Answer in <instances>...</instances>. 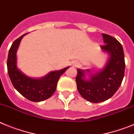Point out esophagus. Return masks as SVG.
I'll return each mask as SVG.
<instances>
[{"label": "esophagus", "instance_id": "obj_1", "mask_svg": "<svg viewBox=\"0 0 134 134\" xmlns=\"http://www.w3.org/2000/svg\"><path fill=\"white\" fill-rule=\"evenodd\" d=\"M77 63H73V66H77Z\"/></svg>", "mask_w": 134, "mask_h": 134}]
</instances>
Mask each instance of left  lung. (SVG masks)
I'll use <instances>...</instances> for the list:
<instances>
[{"label": "left lung", "mask_w": 134, "mask_h": 134, "mask_svg": "<svg viewBox=\"0 0 134 134\" xmlns=\"http://www.w3.org/2000/svg\"><path fill=\"white\" fill-rule=\"evenodd\" d=\"M102 36L105 44L101 46V49L108 56L103 68L95 72L91 69H77L78 91L91 103H99L111 98L121 85L125 73L122 45L111 36L103 33Z\"/></svg>", "instance_id": "left-lung-1"}]
</instances>
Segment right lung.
I'll list each match as a JSON object with an SVG mask.
<instances>
[{
    "label": "right lung",
    "mask_w": 134,
    "mask_h": 134,
    "mask_svg": "<svg viewBox=\"0 0 134 134\" xmlns=\"http://www.w3.org/2000/svg\"><path fill=\"white\" fill-rule=\"evenodd\" d=\"M26 34L14 41L9 49L7 59L8 75L14 87L25 98L31 102H42L53 96L60 77L69 67L51 71L40 78L31 77L25 75L17 67L16 51L23 37Z\"/></svg>",
    "instance_id": "1"
}]
</instances>
